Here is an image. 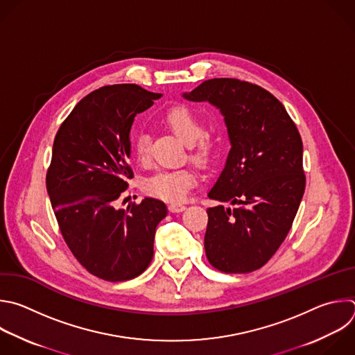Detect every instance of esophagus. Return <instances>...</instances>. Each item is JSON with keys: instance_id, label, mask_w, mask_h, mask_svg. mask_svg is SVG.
<instances>
[{"instance_id": "1", "label": "esophagus", "mask_w": 355, "mask_h": 355, "mask_svg": "<svg viewBox=\"0 0 355 355\" xmlns=\"http://www.w3.org/2000/svg\"><path fill=\"white\" fill-rule=\"evenodd\" d=\"M168 209H170V211H171V213H180V211L185 210V209H187V206H185V205H182V203H171V205L168 206Z\"/></svg>"}]
</instances>
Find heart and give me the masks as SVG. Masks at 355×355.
I'll return each mask as SVG.
<instances>
[{"mask_svg": "<svg viewBox=\"0 0 355 355\" xmlns=\"http://www.w3.org/2000/svg\"><path fill=\"white\" fill-rule=\"evenodd\" d=\"M164 124L189 148V157L200 167L213 163L218 152V141L205 132L202 118L187 105H174L163 115ZM134 152L139 162L145 163L150 156V138L145 132H139L134 138ZM196 184L195 173L191 168L164 170L144 184V189L150 196L167 200L181 202Z\"/></svg>", "mask_w": 355, "mask_h": 355, "instance_id": "heart-1", "label": "heart"}]
</instances>
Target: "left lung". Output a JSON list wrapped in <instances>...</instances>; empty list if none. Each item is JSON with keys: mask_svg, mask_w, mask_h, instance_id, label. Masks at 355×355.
<instances>
[{"mask_svg": "<svg viewBox=\"0 0 355 355\" xmlns=\"http://www.w3.org/2000/svg\"><path fill=\"white\" fill-rule=\"evenodd\" d=\"M182 97L217 107L231 144L207 193L221 203L206 210L207 261L224 273L254 272L287 237L305 191L300 132L272 93L245 80L209 79Z\"/></svg>", "mask_w": 355, "mask_h": 355, "instance_id": "obj_1", "label": "left lung"}]
</instances>
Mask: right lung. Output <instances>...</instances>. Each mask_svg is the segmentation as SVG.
Listing matches in <instances>:
<instances>
[{"label": "right lung", "instance_id": "add662e5", "mask_svg": "<svg viewBox=\"0 0 355 355\" xmlns=\"http://www.w3.org/2000/svg\"><path fill=\"white\" fill-rule=\"evenodd\" d=\"M160 97L134 83L103 86L75 105L54 139L46 184L61 234L78 262L107 282L146 270L156 227L167 216L155 198L115 207L134 177V118Z\"/></svg>", "mask_w": 355, "mask_h": 355}]
</instances>
